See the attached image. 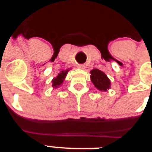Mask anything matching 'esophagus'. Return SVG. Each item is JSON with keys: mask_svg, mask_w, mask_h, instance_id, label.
Wrapping results in <instances>:
<instances>
[{"mask_svg": "<svg viewBox=\"0 0 152 152\" xmlns=\"http://www.w3.org/2000/svg\"><path fill=\"white\" fill-rule=\"evenodd\" d=\"M77 68H80V69H83L84 68V66L83 64H79V65H77Z\"/></svg>", "mask_w": 152, "mask_h": 152, "instance_id": "1", "label": "esophagus"}]
</instances>
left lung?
<instances>
[{"label": "left lung", "mask_w": 152, "mask_h": 152, "mask_svg": "<svg viewBox=\"0 0 152 152\" xmlns=\"http://www.w3.org/2000/svg\"><path fill=\"white\" fill-rule=\"evenodd\" d=\"M91 79L95 88L101 91H107L110 88V80L107 77L106 74L100 70L93 69L91 71Z\"/></svg>", "instance_id": "left-lung-1"}]
</instances>
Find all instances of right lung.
I'll list each match as a JSON object with an SVG mask.
<instances>
[{
  "mask_svg": "<svg viewBox=\"0 0 152 152\" xmlns=\"http://www.w3.org/2000/svg\"><path fill=\"white\" fill-rule=\"evenodd\" d=\"M68 71H69L68 69L65 70V71H61V72L58 75V76L56 77V78H53V80H52V87H53V88H58V87L62 84L64 78H65V77H66L67 74H68Z\"/></svg>",
  "mask_w": 152,
  "mask_h": 152,
  "instance_id": "add662e5",
  "label": "right lung"
}]
</instances>
